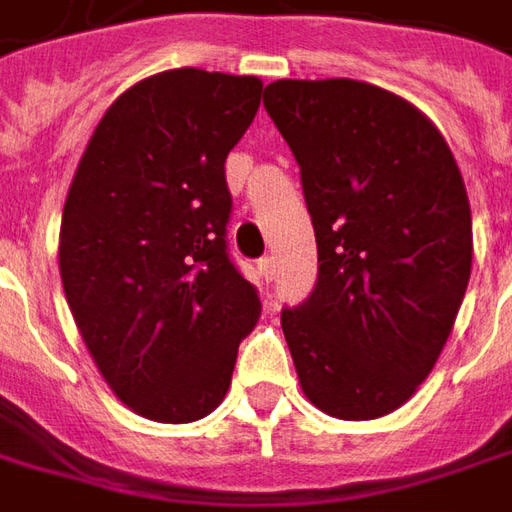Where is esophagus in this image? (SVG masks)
Wrapping results in <instances>:
<instances>
[{"label": "esophagus", "mask_w": 512, "mask_h": 512, "mask_svg": "<svg viewBox=\"0 0 512 512\" xmlns=\"http://www.w3.org/2000/svg\"><path fill=\"white\" fill-rule=\"evenodd\" d=\"M257 268H260L263 280L274 282V277H277V266H274V257H263V260L257 263Z\"/></svg>", "instance_id": "esophagus-1"}]
</instances>
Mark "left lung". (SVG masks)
<instances>
[{
    "instance_id": "8db88e82",
    "label": "left lung",
    "mask_w": 512,
    "mask_h": 512,
    "mask_svg": "<svg viewBox=\"0 0 512 512\" xmlns=\"http://www.w3.org/2000/svg\"><path fill=\"white\" fill-rule=\"evenodd\" d=\"M302 174L318 280L282 332L305 396L368 421L416 393L471 277V207L418 107L357 80H277L263 96Z\"/></svg>"
}]
</instances>
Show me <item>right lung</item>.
Masks as SVG:
<instances>
[{"mask_svg":"<svg viewBox=\"0 0 512 512\" xmlns=\"http://www.w3.org/2000/svg\"><path fill=\"white\" fill-rule=\"evenodd\" d=\"M260 94L257 77L202 69L135 82L71 180L57 249L66 302L107 385L152 421L213 413L260 318L227 255L224 177Z\"/></svg>","mask_w":512,"mask_h":512,"instance_id":"obj_1","label":"right lung"}]
</instances>
